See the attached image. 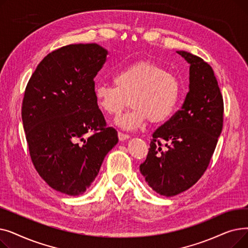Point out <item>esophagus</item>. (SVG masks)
Masks as SVG:
<instances>
[{"mask_svg": "<svg viewBox=\"0 0 248 248\" xmlns=\"http://www.w3.org/2000/svg\"><path fill=\"white\" fill-rule=\"evenodd\" d=\"M117 135H119L120 140H124L129 138V136L127 134H124V133H122V132H119V134H117Z\"/></svg>", "mask_w": 248, "mask_h": 248, "instance_id": "esophagus-1", "label": "esophagus"}]
</instances>
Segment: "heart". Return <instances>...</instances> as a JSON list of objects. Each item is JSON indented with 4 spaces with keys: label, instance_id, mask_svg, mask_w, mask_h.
<instances>
[{
    "label": "heart",
    "instance_id": "heart-1",
    "mask_svg": "<svg viewBox=\"0 0 248 248\" xmlns=\"http://www.w3.org/2000/svg\"><path fill=\"white\" fill-rule=\"evenodd\" d=\"M112 85L97 84L94 97L98 108L109 115H119L127 106L133 108L116 120V124L133 129L149 120L160 124L172 115L180 94L175 75L151 61H137L114 73Z\"/></svg>",
    "mask_w": 248,
    "mask_h": 248
}]
</instances>
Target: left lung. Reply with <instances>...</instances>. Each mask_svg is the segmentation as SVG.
Returning a JSON list of instances; mask_svg holds the SVG:
<instances>
[{"label": "left lung", "instance_id": "1", "mask_svg": "<svg viewBox=\"0 0 248 248\" xmlns=\"http://www.w3.org/2000/svg\"><path fill=\"white\" fill-rule=\"evenodd\" d=\"M177 53L190 64L189 93L182 108L155 129L147 159L140 166L150 187L166 197L197 183L209 166L223 126V97L212 67L189 52Z\"/></svg>", "mask_w": 248, "mask_h": 248}]
</instances>
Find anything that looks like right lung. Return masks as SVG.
I'll return each mask as SVG.
<instances>
[{"instance_id":"right-lung-1","label":"right lung","mask_w":248,"mask_h":248,"mask_svg":"<svg viewBox=\"0 0 248 248\" xmlns=\"http://www.w3.org/2000/svg\"><path fill=\"white\" fill-rule=\"evenodd\" d=\"M107 55L95 43L63 46L38 64L25 89L22 121L32 163L51 188L69 196L86 191L119 141L94 97Z\"/></svg>"}]
</instances>
